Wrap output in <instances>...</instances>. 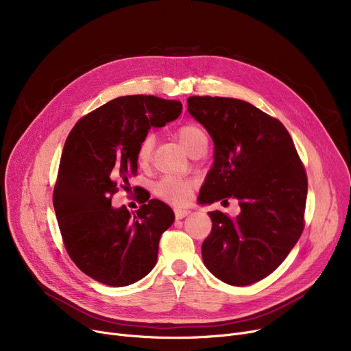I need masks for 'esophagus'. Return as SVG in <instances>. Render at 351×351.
Masks as SVG:
<instances>
[{"label": "esophagus", "instance_id": "obj_1", "mask_svg": "<svg viewBox=\"0 0 351 351\" xmlns=\"http://www.w3.org/2000/svg\"><path fill=\"white\" fill-rule=\"evenodd\" d=\"M189 213H191V210H189V209H185V208H176V209H175V216H176V219L186 217Z\"/></svg>", "mask_w": 351, "mask_h": 351}]
</instances>
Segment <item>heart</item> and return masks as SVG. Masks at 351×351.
Listing matches in <instances>:
<instances>
[{
  "label": "heart",
  "instance_id": "heart-1",
  "mask_svg": "<svg viewBox=\"0 0 351 351\" xmlns=\"http://www.w3.org/2000/svg\"><path fill=\"white\" fill-rule=\"evenodd\" d=\"M176 136L179 142L183 145V147H185L188 152H191L200 139L206 138V134L202 131L197 125L186 123L178 128ZM154 145L155 138L151 134L143 136V139L139 142L136 149V160L139 165L145 166L149 163L152 158ZM192 189L193 183L191 180L175 176L162 178L155 185V193L165 200L172 202V204H183V202H186L189 199V195L192 193Z\"/></svg>",
  "mask_w": 351,
  "mask_h": 351
}]
</instances>
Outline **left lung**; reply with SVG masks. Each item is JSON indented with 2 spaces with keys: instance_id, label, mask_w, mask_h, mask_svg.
<instances>
[{
  "instance_id": "1",
  "label": "left lung",
  "mask_w": 351,
  "mask_h": 351,
  "mask_svg": "<svg viewBox=\"0 0 351 351\" xmlns=\"http://www.w3.org/2000/svg\"><path fill=\"white\" fill-rule=\"evenodd\" d=\"M188 110L215 143L199 202L234 197L241 206L234 219L209 212L212 232L202 259L228 285L259 282L280 266L304 229V166L285 125L246 101L191 97Z\"/></svg>"
}]
</instances>
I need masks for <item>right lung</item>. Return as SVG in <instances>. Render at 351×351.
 I'll use <instances>...</instances> for the list:
<instances>
[{
    "label": "right lung",
    "instance_id": "1",
    "mask_svg": "<svg viewBox=\"0 0 351 351\" xmlns=\"http://www.w3.org/2000/svg\"><path fill=\"white\" fill-rule=\"evenodd\" d=\"M180 112L179 101L119 97L82 117L65 141L53 209L72 262L99 283L132 285L156 265L159 239L173 223V210L158 199L146 202L147 197L136 213H129L110 200L136 175L143 136Z\"/></svg>",
    "mask_w": 351,
    "mask_h": 351
}]
</instances>
